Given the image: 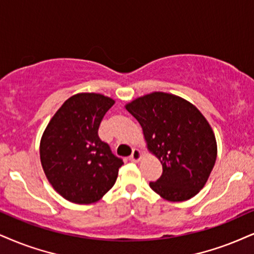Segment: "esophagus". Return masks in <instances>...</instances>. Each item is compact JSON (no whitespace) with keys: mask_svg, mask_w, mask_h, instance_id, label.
Segmentation results:
<instances>
[{"mask_svg":"<svg viewBox=\"0 0 254 254\" xmlns=\"http://www.w3.org/2000/svg\"><path fill=\"white\" fill-rule=\"evenodd\" d=\"M142 158V154H141V152L139 151V149H133V152H132V155L129 156V160L130 161H133V162H136V161H139L140 159Z\"/></svg>","mask_w":254,"mask_h":254,"instance_id":"obj_1","label":"esophagus"}]
</instances>
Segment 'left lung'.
<instances>
[{"label": "left lung", "instance_id": "1", "mask_svg": "<svg viewBox=\"0 0 254 254\" xmlns=\"http://www.w3.org/2000/svg\"><path fill=\"white\" fill-rule=\"evenodd\" d=\"M162 174L151 189L168 201L189 200L205 186L217 160V141L205 117L173 94L154 92L127 103Z\"/></svg>", "mask_w": 254, "mask_h": 254}]
</instances>
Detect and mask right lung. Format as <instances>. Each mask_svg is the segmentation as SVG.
Instances as JSON below:
<instances>
[{
    "mask_svg": "<svg viewBox=\"0 0 254 254\" xmlns=\"http://www.w3.org/2000/svg\"><path fill=\"white\" fill-rule=\"evenodd\" d=\"M115 101L96 93L65 100L49 121L40 142L42 168L54 190L74 203L96 202L114 186L124 165L98 130Z\"/></svg>",
    "mask_w": 254,
    "mask_h": 254,
    "instance_id": "right-lung-1",
    "label": "right lung"
}]
</instances>
